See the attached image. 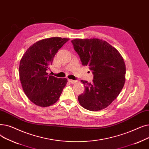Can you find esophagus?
<instances>
[{"label": "esophagus", "mask_w": 149, "mask_h": 149, "mask_svg": "<svg viewBox=\"0 0 149 149\" xmlns=\"http://www.w3.org/2000/svg\"><path fill=\"white\" fill-rule=\"evenodd\" d=\"M68 81H69L70 83H72V84H75V83H77V81H75V80H70V79H69Z\"/></svg>", "instance_id": "1"}]
</instances>
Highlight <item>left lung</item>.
I'll return each instance as SVG.
<instances>
[{
    "instance_id": "left-lung-1",
    "label": "left lung",
    "mask_w": 149,
    "mask_h": 149,
    "mask_svg": "<svg viewBox=\"0 0 149 149\" xmlns=\"http://www.w3.org/2000/svg\"><path fill=\"white\" fill-rule=\"evenodd\" d=\"M84 66L92 71V83L81 80L85 91L78 97L82 107L91 111L107 107L120 94L125 83L126 65L114 47L98 38L71 41Z\"/></svg>"
}]
</instances>
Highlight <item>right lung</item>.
Instances as JSON below:
<instances>
[{"mask_svg":"<svg viewBox=\"0 0 149 149\" xmlns=\"http://www.w3.org/2000/svg\"><path fill=\"white\" fill-rule=\"evenodd\" d=\"M69 38L51 37L31 46L22 57L19 77L22 88L29 100L37 106L48 107L56 103L67 84L66 78L48 75L55 55Z\"/></svg>","mask_w":149,"mask_h":149,"instance_id":"obj_1","label":"right lung"}]
</instances>
